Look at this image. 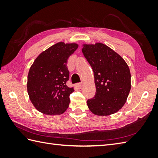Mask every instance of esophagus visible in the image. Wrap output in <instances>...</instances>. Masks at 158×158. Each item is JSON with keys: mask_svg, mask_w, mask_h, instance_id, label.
<instances>
[{"mask_svg": "<svg viewBox=\"0 0 158 158\" xmlns=\"http://www.w3.org/2000/svg\"><path fill=\"white\" fill-rule=\"evenodd\" d=\"M75 85H76L77 88L80 89V88H81V87H82V83H77Z\"/></svg>", "mask_w": 158, "mask_h": 158, "instance_id": "obj_1", "label": "esophagus"}]
</instances>
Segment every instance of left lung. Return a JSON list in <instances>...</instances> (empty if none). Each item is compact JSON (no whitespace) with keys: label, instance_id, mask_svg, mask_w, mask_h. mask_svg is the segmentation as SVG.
Instances as JSON below:
<instances>
[{"label":"left lung","instance_id":"left-lung-1","mask_svg":"<svg viewBox=\"0 0 158 158\" xmlns=\"http://www.w3.org/2000/svg\"><path fill=\"white\" fill-rule=\"evenodd\" d=\"M82 52L92 66L96 94L87 103L96 115L115 113L126 103L131 89L129 67L119 54L102 43L84 45Z\"/></svg>","mask_w":158,"mask_h":158}]
</instances>
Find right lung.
I'll use <instances>...</instances> for the list:
<instances>
[{"label": "right lung", "mask_w": 158, "mask_h": 158, "mask_svg": "<svg viewBox=\"0 0 158 158\" xmlns=\"http://www.w3.org/2000/svg\"><path fill=\"white\" fill-rule=\"evenodd\" d=\"M78 48L76 43L60 42L42 52L29 70L27 89L32 105L46 115L65 112L74 92L66 82L69 79L67 62Z\"/></svg>", "instance_id": "right-lung-1"}]
</instances>
